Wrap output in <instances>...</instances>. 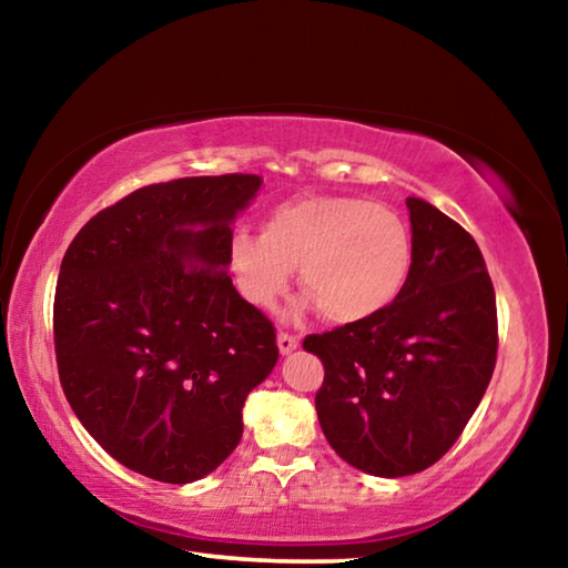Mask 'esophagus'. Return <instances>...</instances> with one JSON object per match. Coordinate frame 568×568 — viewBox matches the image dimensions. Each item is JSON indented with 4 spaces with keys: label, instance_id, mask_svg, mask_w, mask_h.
<instances>
[{
    "label": "esophagus",
    "instance_id": "obj_1",
    "mask_svg": "<svg viewBox=\"0 0 568 568\" xmlns=\"http://www.w3.org/2000/svg\"><path fill=\"white\" fill-rule=\"evenodd\" d=\"M297 345H301V341L295 338V335H291V333H285V331H281L277 333V348H281V353L283 355H287V353H293Z\"/></svg>",
    "mask_w": 568,
    "mask_h": 568
}]
</instances>
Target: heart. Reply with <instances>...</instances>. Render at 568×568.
Here are the masks:
<instances>
[{
    "label": "heart",
    "mask_w": 568,
    "mask_h": 568,
    "mask_svg": "<svg viewBox=\"0 0 568 568\" xmlns=\"http://www.w3.org/2000/svg\"><path fill=\"white\" fill-rule=\"evenodd\" d=\"M227 263L237 291L275 307L297 271L325 321L381 315L408 283L410 227L396 210L355 195H295L267 210L261 233L235 230Z\"/></svg>",
    "instance_id": "1"
}]
</instances>
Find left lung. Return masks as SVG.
I'll list each match as a JSON object with an SVG mask.
<instances>
[{"label": "left lung", "instance_id": "1", "mask_svg": "<svg viewBox=\"0 0 568 568\" xmlns=\"http://www.w3.org/2000/svg\"><path fill=\"white\" fill-rule=\"evenodd\" d=\"M413 263L376 318L303 341L325 368L315 410L335 454L371 476L426 470L456 444L494 376L496 293L456 220L408 197Z\"/></svg>", "mask_w": 568, "mask_h": 568}]
</instances>
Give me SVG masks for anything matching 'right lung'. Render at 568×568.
Here are the masks:
<instances>
[{
    "instance_id": "add662e5",
    "label": "right lung",
    "mask_w": 568,
    "mask_h": 568,
    "mask_svg": "<svg viewBox=\"0 0 568 568\" xmlns=\"http://www.w3.org/2000/svg\"><path fill=\"white\" fill-rule=\"evenodd\" d=\"M261 175L180 178L100 210L67 247L57 371L88 434L138 474L190 484L233 454L275 325L227 275L233 220Z\"/></svg>"
}]
</instances>
